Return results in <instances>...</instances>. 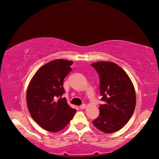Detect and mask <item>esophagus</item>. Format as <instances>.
I'll return each instance as SVG.
<instances>
[{"mask_svg": "<svg viewBox=\"0 0 159 159\" xmlns=\"http://www.w3.org/2000/svg\"><path fill=\"white\" fill-rule=\"evenodd\" d=\"M86 107H87V106H86V104H82V105H81L80 106V109H84Z\"/></svg>", "mask_w": 159, "mask_h": 159, "instance_id": "obj_1", "label": "esophagus"}]
</instances>
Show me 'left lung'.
Masks as SVG:
<instances>
[{"instance_id": "1", "label": "left lung", "mask_w": 159, "mask_h": 159, "mask_svg": "<svg viewBox=\"0 0 159 159\" xmlns=\"http://www.w3.org/2000/svg\"><path fill=\"white\" fill-rule=\"evenodd\" d=\"M100 79V93L103 104L100 114L93 121L104 133H113L125 125L134 113L136 94L128 75L118 65L111 62L92 64Z\"/></svg>"}]
</instances>
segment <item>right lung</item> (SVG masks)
Listing matches in <instances>:
<instances>
[{"instance_id":"obj_1","label":"right lung","mask_w":159,"mask_h":159,"mask_svg":"<svg viewBox=\"0 0 159 159\" xmlns=\"http://www.w3.org/2000/svg\"><path fill=\"white\" fill-rule=\"evenodd\" d=\"M72 61L63 59L49 62L37 70L29 84V111L36 123L47 131L61 130L76 112L70 107L66 98L61 97L65 93L63 80L72 71Z\"/></svg>"}]
</instances>
